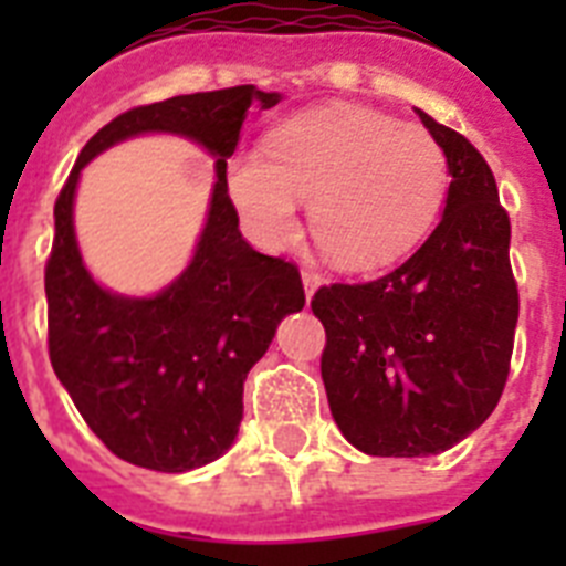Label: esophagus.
Instances as JSON below:
<instances>
[{"mask_svg": "<svg viewBox=\"0 0 566 566\" xmlns=\"http://www.w3.org/2000/svg\"><path fill=\"white\" fill-rule=\"evenodd\" d=\"M323 284V275L317 273V270H302V287H305V296H314L317 293V287Z\"/></svg>", "mask_w": 566, "mask_h": 566, "instance_id": "obj_1", "label": "esophagus"}]
</instances>
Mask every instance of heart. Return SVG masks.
<instances>
[{
    "instance_id": "heart-1",
    "label": "heart",
    "mask_w": 566,
    "mask_h": 566,
    "mask_svg": "<svg viewBox=\"0 0 566 566\" xmlns=\"http://www.w3.org/2000/svg\"><path fill=\"white\" fill-rule=\"evenodd\" d=\"M264 155H231L226 188L258 247L275 249L308 202L311 238L332 264L367 270L420 243L447 199V155L420 126L358 105L287 119Z\"/></svg>"
}]
</instances>
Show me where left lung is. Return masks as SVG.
<instances>
[{"label": "left lung", "instance_id": "1", "mask_svg": "<svg viewBox=\"0 0 566 566\" xmlns=\"http://www.w3.org/2000/svg\"><path fill=\"white\" fill-rule=\"evenodd\" d=\"M417 114L452 176L438 229L376 282L332 284L311 300L326 326L332 417L355 449L381 458L438 455L491 417L520 314L491 167L464 135Z\"/></svg>", "mask_w": 566, "mask_h": 566}]
</instances>
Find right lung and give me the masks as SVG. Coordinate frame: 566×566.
<instances>
[{
  "label": "right lung",
  "mask_w": 566,
  "mask_h": 566,
  "mask_svg": "<svg viewBox=\"0 0 566 566\" xmlns=\"http://www.w3.org/2000/svg\"><path fill=\"white\" fill-rule=\"evenodd\" d=\"M279 102L282 93L240 84L126 111L87 140L57 196L46 264L49 358L93 434L128 464L185 473L229 452L243 420L247 373L279 323L305 305L300 270L249 247L226 188V161L249 108ZM140 134L202 145L218 176L189 266L149 297L96 283L74 238L81 170Z\"/></svg>",
  "instance_id": "1"
}]
</instances>
